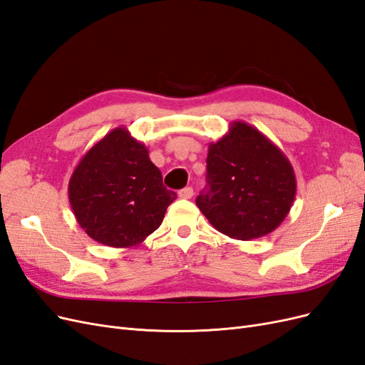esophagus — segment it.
I'll return each mask as SVG.
<instances>
[{
    "label": "esophagus",
    "mask_w": 365,
    "mask_h": 365,
    "mask_svg": "<svg viewBox=\"0 0 365 365\" xmlns=\"http://www.w3.org/2000/svg\"><path fill=\"white\" fill-rule=\"evenodd\" d=\"M194 195V190H192V187L191 186H187V187H183V190L182 191H179V197L180 198H191Z\"/></svg>",
    "instance_id": "1"
}]
</instances>
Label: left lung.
<instances>
[{
	"label": "left lung",
	"instance_id": "8db88e82",
	"mask_svg": "<svg viewBox=\"0 0 365 365\" xmlns=\"http://www.w3.org/2000/svg\"><path fill=\"white\" fill-rule=\"evenodd\" d=\"M207 190L195 203L218 232L233 240L265 237L280 226L297 191L291 162L264 133L244 121L207 150Z\"/></svg>",
	"mask_w": 365,
	"mask_h": 365
}]
</instances>
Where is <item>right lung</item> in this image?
Returning a JSON list of instances; mask_svg holds the SVG:
<instances>
[{
	"mask_svg": "<svg viewBox=\"0 0 365 365\" xmlns=\"http://www.w3.org/2000/svg\"><path fill=\"white\" fill-rule=\"evenodd\" d=\"M76 220L100 244L128 249L143 242L178 198L162 183L148 148L116 127L80 159L68 185Z\"/></svg>",
	"mask_w": 365,
	"mask_h": 365,
	"instance_id": "obj_1",
	"label": "right lung"
}]
</instances>
